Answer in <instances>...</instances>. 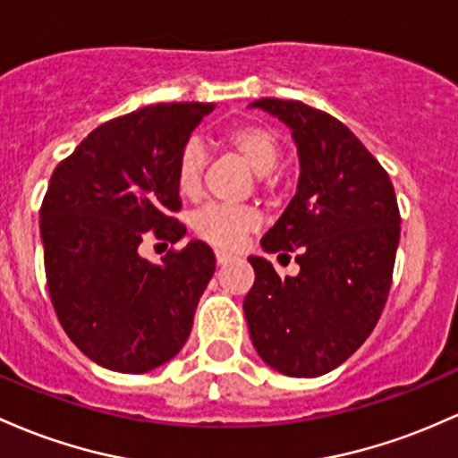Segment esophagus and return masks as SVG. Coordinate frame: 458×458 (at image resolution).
Listing matches in <instances>:
<instances>
[{
    "instance_id": "1",
    "label": "esophagus",
    "mask_w": 458,
    "mask_h": 458,
    "mask_svg": "<svg viewBox=\"0 0 458 458\" xmlns=\"http://www.w3.org/2000/svg\"><path fill=\"white\" fill-rule=\"evenodd\" d=\"M215 259H217V265H228V263H233V260L237 259V256L225 254V252H217V254H215Z\"/></svg>"
}]
</instances>
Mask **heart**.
Masks as SVG:
<instances>
[{
  "instance_id": "heart-1",
  "label": "heart",
  "mask_w": 458,
  "mask_h": 458,
  "mask_svg": "<svg viewBox=\"0 0 458 458\" xmlns=\"http://www.w3.org/2000/svg\"><path fill=\"white\" fill-rule=\"evenodd\" d=\"M219 143L237 154L265 187L274 184V169L283 158V139L265 123H241L225 130ZM206 154L199 143H187L175 163V187L182 198H195L202 191ZM260 225V215L252 208H230L210 204L193 215L191 228L206 243L221 250H234L248 233Z\"/></svg>"
}]
</instances>
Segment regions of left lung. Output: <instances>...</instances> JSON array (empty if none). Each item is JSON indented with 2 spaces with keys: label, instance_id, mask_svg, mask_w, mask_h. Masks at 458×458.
Here are the masks:
<instances>
[{
  "label": "left lung",
  "instance_id": "1",
  "mask_svg": "<svg viewBox=\"0 0 458 458\" xmlns=\"http://www.w3.org/2000/svg\"><path fill=\"white\" fill-rule=\"evenodd\" d=\"M286 123L298 145L293 199L267 230L265 252H295L298 276L250 256L254 286L243 300L250 336L269 368L315 378L348 360L378 324L400 243L389 174L333 114L295 99L252 104Z\"/></svg>",
  "mask_w": 458,
  "mask_h": 458
}]
</instances>
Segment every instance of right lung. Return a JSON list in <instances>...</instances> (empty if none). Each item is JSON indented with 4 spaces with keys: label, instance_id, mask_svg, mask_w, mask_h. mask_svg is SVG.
I'll list each match as a JSON object with an SVG mask.
<instances>
[{
    "label": "right lung",
    "instance_id": "add662e5",
    "mask_svg": "<svg viewBox=\"0 0 458 458\" xmlns=\"http://www.w3.org/2000/svg\"><path fill=\"white\" fill-rule=\"evenodd\" d=\"M213 104H156L98 125L60 160L41 206L49 298L60 326L102 368L143 374L187 344L215 274L202 241L143 259L145 237L175 243V163Z\"/></svg>",
    "mask_w": 458,
    "mask_h": 458
}]
</instances>
